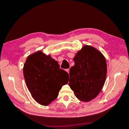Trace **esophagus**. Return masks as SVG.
<instances>
[{"label": "esophagus", "instance_id": "esophagus-1", "mask_svg": "<svg viewBox=\"0 0 129 129\" xmlns=\"http://www.w3.org/2000/svg\"><path fill=\"white\" fill-rule=\"evenodd\" d=\"M66 71L68 73H69V69H66Z\"/></svg>", "mask_w": 129, "mask_h": 129}]
</instances>
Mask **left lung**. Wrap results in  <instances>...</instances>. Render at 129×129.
<instances>
[{"instance_id":"1","label":"left lung","mask_w":129,"mask_h":129,"mask_svg":"<svg viewBox=\"0 0 129 129\" xmlns=\"http://www.w3.org/2000/svg\"><path fill=\"white\" fill-rule=\"evenodd\" d=\"M73 60L75 65L70 69L69 85L80 101H90L101 91L105 81V58L95 48L84 45Z\"/></svg>"}]
</instances>
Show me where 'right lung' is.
<instances>
[{"mask_svg": "<svg viewBox=\"0 0 129 129\" xmlns=\"http://www.w3.org/2000/svg\"><path fill=\"white\" fill-rule=\"evenodd\" d=\"M26 85L35 101L47 106L68 82V73L60 68L57 61L39 51L28 56L23 67Z\"/></svg>", "mask_w": 129, "mask_h": 129, "instance_id": "right-lung-1", "label": "right lung"}]
</instances>
